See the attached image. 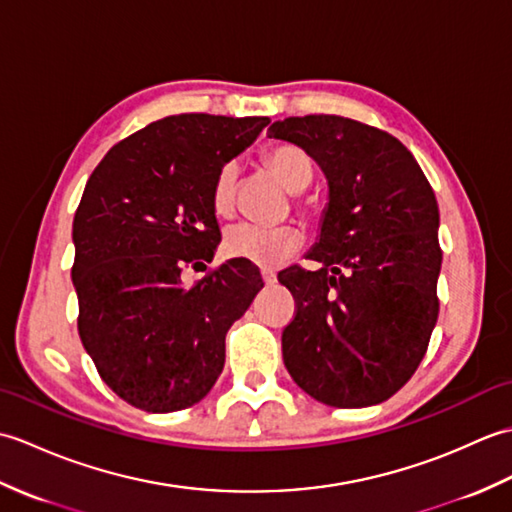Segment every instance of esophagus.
Wrapping results in <instances>:
<instances>
[{
	"label": "esophagus",
	"mask_w": 512,
	"mask_h": 512,
	"mask_svg": "<svg viewBox=\"0 0 512 512\" xmlns=\"http://www.w3.org/2000/svg\"><path fill=\"white\" fill-rule=\"evenodd\" d=\"M262 279H264L266 286H273L277 281V275L273 273V270H262Z\"/></svg>",
	"instance_id": "esophagus-1"
}]
</instances>
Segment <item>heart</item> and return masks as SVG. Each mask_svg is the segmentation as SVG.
Segmentation results:
<instances>
[{"label":"heart","mask_w":512,"mask_h":512,"mask_svg":"<svg viewBox=\"0 0 512 512\" xmlns=\"http://www.w3.org/2000/svg\"><path fill=\"white\" fill-rule=\"evenodd\" d=\"M264 160L277 176L284 180L290 191H303L314 178V162L310 154L299 145L277 143L264 151ZM237 162H226L213 180L211 202L217 215H231L237 195ZM303 244V235L297 226H262L242 222L228 228L224 235V253L228 257L244 259L255 266L275 268L295 253Z\"/></svg>","instance_id":"1"}]
</instances>
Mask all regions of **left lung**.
<instances>
[{
	"instance_id": "8db88e82",
	"label": "left lung",
	"mask_w": 512,
	"mask_h": 512,
	"mask_svg": "<svg viewBox=\"0 0 512 512\" xmlns=\"http://www.w3.org/2000/svg\"><path fill=\"white\" fill-rule=\"evenodd\" d=\"M268 136L306 149L330 184L308 255L323 266L279 273L297 301L284 363L323 405H378L416 372L438 321L436 193L398 138L352 118L290 116Z\"/></svg>"
}]
</instances>
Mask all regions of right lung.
<instances>
[{"mask_svg": "<svg viewBox=\"0 0 512 512\" xmlns=\"http://www.w3.org/2000/svg\"><path fill=\"white\" fill-rule=\"evenodd\" d=\"M268 123L160 118L107 151L85 184L72 224L76 328L103 383L136 409L180 411L209 394L228 328L264 288L244 259L189 288L180 275L213 259V180Z\"/></svg>", "mask_w": 512, "mask_h": 512, "instance_id": "1", "label": "right lung"}]
</instances>
